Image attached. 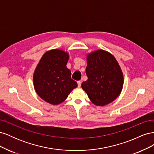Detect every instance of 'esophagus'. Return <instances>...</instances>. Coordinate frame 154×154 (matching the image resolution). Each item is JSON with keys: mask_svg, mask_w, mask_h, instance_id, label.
Returning a JSON list of instances; mask_svg holds the SVG:
<instances>
[{"mask_svg": "<svg viewBox=\"0 0 154 154\" xmlns=\"http://www.w3.org/2000/svg\"><path fill=\"white\" fill-rule=\"evenodd\" d=\"M77 83H78V86L79 87H81V84H82L81 81H78Z\"/></svg>", "mask_w": 154, "mask_h": 154, "instance_id": "1", "label": "esophagus"}]
</instances>
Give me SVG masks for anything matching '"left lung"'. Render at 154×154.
Listing matches in <instances>:
<instances>
[{
	"instance_id": "obj_1",
	"label": "left lung",
	"mask_w": 154,
	"mask_h": 154,
	"mask_svg": "<svg viewBox=\"0 0 154 154\" xmlns=\"http://www.w3.org/2000/svg\"><path fill=\"white\" fill-rule=\"evenodd\" d=\"M87 80L82 87L97 106H105L116 100L122 92L123 74L114 56L100 49L87 54Z\"/></svg>"
}]
</instances>
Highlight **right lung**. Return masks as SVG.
Here are the masks:
<instances>
[{"instance_id": "add662e5", "label": "right lung", "mask_w": 154, "mask_h": 154, "mask_svg": "<svg viewBox=\"0 0 154 154\" xmlns=\"http://www.w3.org/2000/svg\"><path fill=\"white\" fill-rule=\"evenodd\" d=\"M69 57L68 53L62 50H50L42 56L35 69L33 74L35 91L50 104L62 103L78 86L66 66Z\"/></svg>"}]
</instances>
